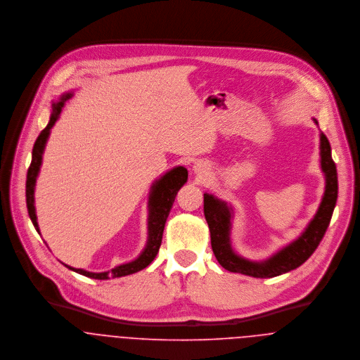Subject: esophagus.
I'll return each instance as SVG.
<instances>
[{
	"label": "esophagus",
	"mask_w": 360,
	"mask_h": 360,
	"mask_svg": "<svg viewBox=\"0 0 360 360\" xmlns=\"http://www.w3.org/2000/svg\"><path fill=\"white\" fill-rule=\"evenodd\" d=\"M194 172L198 173V174H205L206 172H207V167H206L205 163L197 162V163L194 165Z\"/></svg>",
	"instance_id": "1"
}]
</instances>
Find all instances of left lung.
Returning a JSON list of instances; mask_svg holds the SVG:
<instances>
[{"mask_svg": "<svg viewBox=\"0 0 360 360\" xmlns=\"http://www.w3.org/2000/svg\"><path fill=\"white\" fill-rule=\"evenodd\" d=\"M313 120L317 124V120ZM320 165L326 177V190L314 217L295 241L262 262H252L234 252L230 240L231 206L212 194H204V213L210 231L212 250L226 270L257 278H270L288 273L308 260L326 234L338 197L337 167L331 158L330 143L323 133H320Z\"/></svg>", "mask_w": 360, "mask_h": 360, "instance_id": "left-lung-1", "label": "left lung"}]
</instances>
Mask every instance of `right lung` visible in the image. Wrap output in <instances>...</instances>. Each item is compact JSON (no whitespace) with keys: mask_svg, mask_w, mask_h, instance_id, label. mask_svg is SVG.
I'll list each match as a JSON object with an SVG mask.
<instances>
[{"mask_svg":"<svg viewBox=\"0 0 360 360\" xmlns=\"http://www.w3.org/2000/svg\"><path fill=\"white\" fill-rule=\"evenodd\" d=\"M72 96H73V93H65L59 97V100L56 103H52L50 122H49L47 127L40 133V136L37 137V140L34 143L33 153H32V163L27 169L26 204H27V212H29V216L32 219V223L36 227V230L39 231V234H40V230H39L36 207H34V187H36V181H37V176H39L41 163H43V154H44V148H46L52 126L58 120L63 105L68 100L72 98ZM187 179H188L187 169L183 167V166H176L172 170H169L167 173H165L160 179H158L153 184L151 193H150V202H148V210H150V214H148V241H147V245H146L144 251L137 259H134L129 263L116 266L112 270L103 271V273H93V271H87V270H83V269L70 267L65 263L63 264L68 269H70V270H73L79 274H83L86 277L96 278V280H108L109 277H112V278L123 277V276L137 273V271L143 270L144 267H147L154 260L158 251H159L166 219L169 216V212L173 206L174 198H176L179 190L186 184Z\"/></svg>","mask_w":360,"mask_h":360,"instance_id":"right-lung-1","label":"right lung"}]
</instances>
